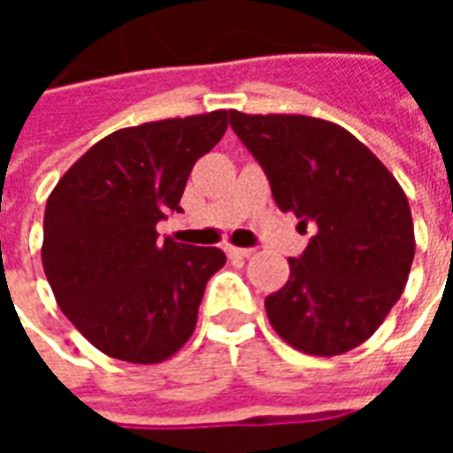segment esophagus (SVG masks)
<instances>
[{"instance_id":"34e87169","label":"esophagus","mask_w":453,"mask_h":453,"mask_svg":"<svg viewBox=\"0 0 453 453\" xmlns=\"http://www.w3.org/2000/svg\"><path fill=\"white\" fill-rule=\"evenodd\" d=\"M250 255H252V250H247V247H227V257L230 259H245Z\"/></svg>"}]
</instances>
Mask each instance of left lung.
<instances>
[{
  "instance_id": "left-lung-1",
  "label": "left lung",
  "mask_w": 453,
  "mask_h": 453,
  "mask_svg": "<svg viewBox=\"0 0 453 453\" xmlns=\"http://www.w3.org/2000/svg\"><path fill=\"white\" fill-rule=\"evenodd\" d=\"M230 126L265 167L276 206L315 226L284 288L266 296L269 323L313 357L359 347L400 298L415 257L398 179L333 120L230 111Z\"/></svg>"
}]
</instances>
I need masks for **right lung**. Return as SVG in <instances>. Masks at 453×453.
<instances>
[{
  "label": "right lung",
  "instance_id": "add662e5",
  "mask_svg": "<svg viewBox=\"0 0 453 453\" xmlns=\"http://www.w3.org/2000/svg\"><path fill=\"white\" fill-rule=\"evenodd\" d=\"M230 111L150 120L102 138L48 196L43 259L67 320L113 359L159 364L194 334L218 247L159 240L157 226L198 157L216 148Z\"/></svg>",
  "mask_w": 453,
  "mask_h": 453
}]
</instances>
